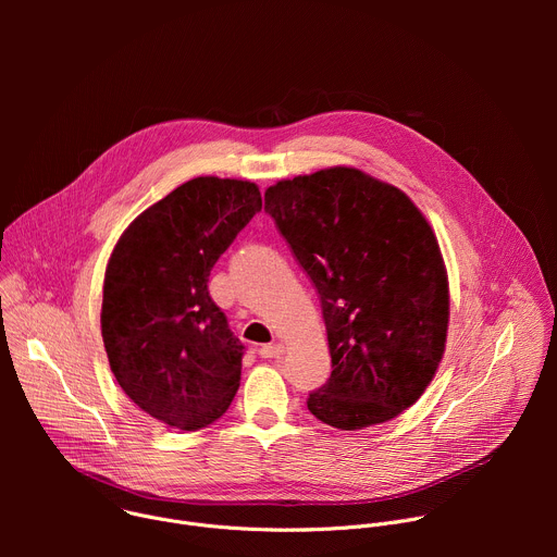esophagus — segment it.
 I'll list each match as a JSON object with an SVG mask.
<instances>
[{
	"label": "esophagus",
	"instance_id": "34e87169",
	"mask_svg": "<svg viewBox=\"0 0 557 557\" xmlns=\"http://www.w3.org/2000/svg\"><path fill=\"white\" fill-rule=\"evenodd\" d=\"M258 352H260L262 359H277V357L284 355V346L282 344H269V346H262Z\"/></svg>",
	"mask_w": 557,
	"mask_h": 557
}]
</instances>
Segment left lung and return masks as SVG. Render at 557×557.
Segmentation results:
<instances>
[{
	"mask_svg": "<svg viewBox=\"0 0 557 557\" xmlns=\"http://www.w3.org/2000/svg\"><path fill=\"white\" fill-rule=\"evenodd\" d=\"M264 211L322 301L333 372L308 394L310 414L337 430L399 417L434 379L449 324L447 273L425 215L355 168L280 181Z\"/></svg>",
	"mask_w": 557,
	"mask_h": 557,
	"instance_id": "obj_1",
	"label": "left lung"
}]
</instances>
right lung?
<instances>
[{
    "label": "right lung",
    "mask_w": 557,
    "mask_h": 557,
    "mask_svg": "<svg viewBox=\"0 0 557 557\" xmlns=\"http://www.w3.org/2000/svg\"><path fill=\"white\" fill-rule=\"evenodd\" d=\"M260 209L258 185L200 176L145 209L110 256L101 306L110 368L129 399L170 428H207L240 387L245 346L207 282Z\"/></svg>",
    "instance_id": "right-lung-1"
}]
</instances>
